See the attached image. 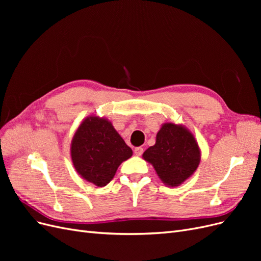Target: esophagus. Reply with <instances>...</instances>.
Listing matches in <instances>:
<instances>
[{"label": "esophagus", "instance_id": "esophagus-1", "mask_svg": "<svg viewBox=\"0 0 261 261\" xmlns=\"http://www.w3.org/2000/svg\"><path fill=\"white\" fill-rule=\"evenodd\" d=\"M134 152H135V154L136 155H141V154H143V152H144V149L143 148H141V147H137V148H135V149H134Z\"/></svg>", "mask_w": 261, "mask_h": 261}]
</instances>
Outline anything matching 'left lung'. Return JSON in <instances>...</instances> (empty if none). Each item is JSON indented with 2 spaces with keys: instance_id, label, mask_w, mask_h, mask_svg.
Masks as SVG:
<instances>
[{
  "instance_id": "8db88e82",
  "label": "left lung",
  "mask_w": 261,
  "mask_h": 261,
  "mask_svg": "<svg viewBox=\"0 0 261 261\" xmlns=\"http://www.w3.org/2000/svg\"><path fill=\"white\" fill-rule=\"evenodd\" d=\"M162 183L176 187L198 168L201 151L194 134L183 124L167 122L156 133L155 144L143 153Z\"/></svg>"
}]
</instances>
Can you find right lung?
<instances>
[{
	"instance_id": "add662e5",
	"label": "right lung",
	"mask_w": 261,
	"mask_h": 261,
	"mask_svg": "<svg viewBox=\"0 0 261 261\" xmlns=\"http://www.w3.org/2000/svg\"><path fill=\"white\" fill-rule=\"evenodd\" d=\"M133 155L108 118L89 115L82 121L70 143V159L84 179L103 187L114 177L121 163Z\"/></svg>"
}]
</instances>
